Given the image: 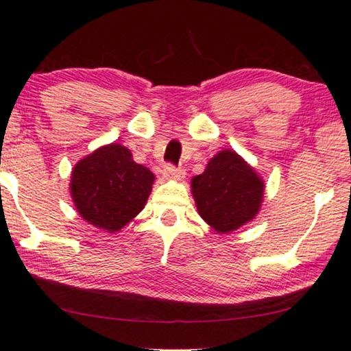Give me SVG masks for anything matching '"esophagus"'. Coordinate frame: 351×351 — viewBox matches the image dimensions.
<instances>
[{
    "label": "esophagus",
    "instance_id": "obj_1",
    "mask_svg": "<svg viewBox=\"0 0 351 351\" xmlns=\"http://www.w3.org/2000/svg\"><path fill=\"white\" fill-rule=\"evenodd\" d=\"M163 174L167 179H174V180H182L185 177V169L180 166H174V165H166L163 169Z\"/></svg>",
    "mask_w": 351,
    "mask_h": 351
}]
</instances>
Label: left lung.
<instances>
[{
  "label": "left lung",
  "mask_w": 351,
  "mask_h": 351,
  "mask_svg": "<svg viewBox=\"0 0 351 351\" xmlns=\"http://www.w3.org/2000/svg\"><path fill=\"white\" fill-rule=\"evenodd\" d=\"M199 215L213 230L230 232L260 210L264 184L236 152L223 150L191 182Z\"/></svg>",
  "instance_id": "1"
}]
</instances>
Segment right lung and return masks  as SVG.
Masks as SVG:
<instances>
[{"instance_id":"1","label":"right lung","mask_w":351,"mask_h":351,"mask_svg":"<svg viewBox=\"0 0 351 351\" xmlns=\"http://www.w3.org/2000/svg\"><path fill=\"white\" fill-rule=\"evenodd\" d=\"M155 176L133 161L120 144L101 147L79 161L71 179V195L84 220L115 232L144 209Z\"/></svg>"}]
</instances>
